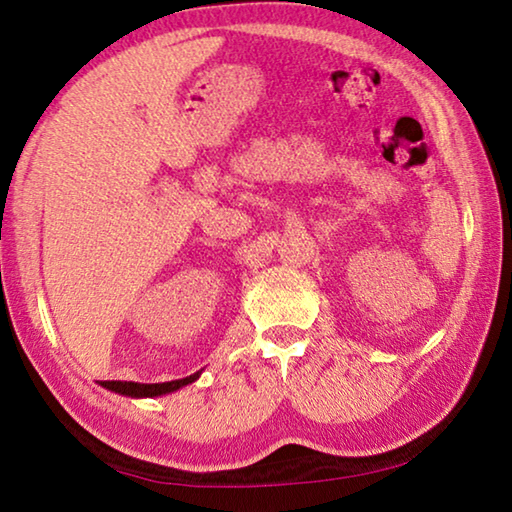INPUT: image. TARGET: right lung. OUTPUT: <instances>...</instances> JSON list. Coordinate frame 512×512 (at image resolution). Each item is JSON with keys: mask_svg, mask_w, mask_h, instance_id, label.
I'll list each match as a JSON object with an SVG mask.
<instances>
[{"mask_svg": "<svg viewBox=\"0 0 512 512\" xmlns=\"http://www.w3.org/2000/svg\"><path fill=\"white\" fill-rule=\"evenodd\" d=\"M203 370L194 372V375L183 377V379H173V381H162V384H137V381H101L103 388H108L112 393L126 395V397H160V395H169L176 393L180 388L192 384L198 377H201Z\"/></svg>", "mask_w": 512, "mask_h": 512, "instance_id": "1", "label": "right lung"}]
</instances>
